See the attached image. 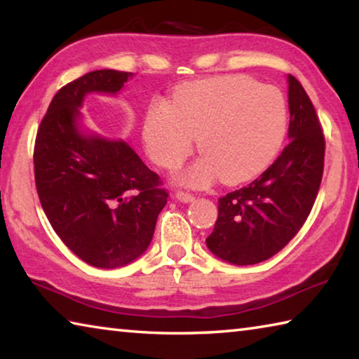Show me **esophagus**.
Masks as SVG:
<instances>
[{
	"label": "esophagus",
	"mask_w": 359,
	"mask_h": 359,
	"mask_svg": "<svg viewBox=\"0 0 359 359\" xmlns=\"http://www.w3.org/2000/svg\"><path fill=\"white\" fill-rule=\"evenodd\" d=\"M174 198L177 199L179 203H193L194 201V196L193 194H188V193H182V191H177L174 194Z\"/></svg>",
	"instance_id": "obj_1"
}]
</instances>
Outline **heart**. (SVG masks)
Masks as SVG:
<instances>
[{"label": "heart", "instance_id": "1", "mask_svg": "<svg viewBox=\"0 0 359 359\" xmlns=\"http://www.w3.org/2000/svg\"><path fill=\"white\" fill-rule=\"evenodd\" d=\"M287 126L280 90L245 76H222L180 88L171 104L151 102L142 139L158 166L174 169L191 154L198 137L203 155L175 174L174 182L204 188L218 177L228 185L257 177L274 161Z\"/></svg>", "mask_w": 359, "mask_h": 359}]
</instances>
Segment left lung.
<instances>
[{
  "mask_svg": "<svg viewBox=\"0 0 359 359\" xmlns=\"http://www.w3.org/2000/svg\"><path fill=\"white\" fill-rule=\"evenodd\" d=\"M288 81L290 144L250 185L218 199L209 250L236 266L269 259L288 244L311 214L325 161V137L312 101Z\"/></svg>",
  "mask_w": 359,
  "mask_h": 359,
  "instance_id": "left-lung-1",
  "label": "left lung"
}]
</instances>
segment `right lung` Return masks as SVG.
<instances>
[{"instance_id": "1", "label": "right lung", "mask_w": 359, "mask_h": 359, "mask_svg": "<svg viewBox=\"0 0 359 359\" xmlns=\"http://www.w3.org/2000/svg\"><path fill=\"white\" fill-rule=\"evenodd\" d=\"M133 72L92 71L65 85L41 121L34 179L42 209L66 247L90 266L115 269L147 250L168 193L123 139L82 121L85 96L118 95Z\"/></svg>"}]
</instances>
